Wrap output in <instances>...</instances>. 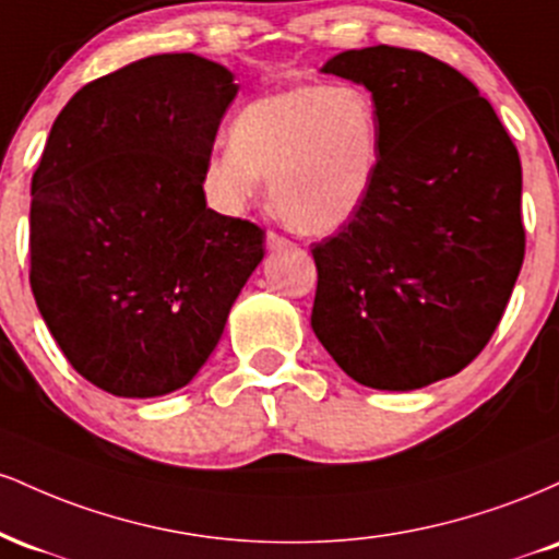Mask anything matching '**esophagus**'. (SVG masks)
Listing matches in <instances>:
<instances>
[{"instance_id":"1","label":"esophagus","mask_w":559,"mask_h":559,"mask_svg":"<svg viewBox=\"0 0 559 559\" xmlns=\"http://www.w3.org/2000/svg\"><path fill=\"white\" fill-rule=\"evenodd\" d=\"M265 243H267V249H281V247H292V239H286V236H281V234H275V230H271Z\"/></svg>"}]
</instances>
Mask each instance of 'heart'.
I'll list each match as a JSON object with an SVG mask.
<instances>
[{
	"label": "heart",
	"mask_w": 559,
	"mask_h": 559,
	"mask_svg": "<svg viewBox=\"0 0 559 559\" xmlns=\"http://www.w3.org/2000/svg\"><path fill=\"white\" fill-rule=\"evenodd\" d=\"M207 181L228 210H243L267 178L273 213L299 234L325 236L352 221L373 191L381 115L360 86H301L249 102Z\"/></svg>",
	"instance_id": "1"
}]
</instances>
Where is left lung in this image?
Segmentation results:
<instances>
[{
  "instance_id": "8db88e82",
  "label": "left lung",
  "mask_w": 559,
  "mask_h": 559,
  "mask_svg": "<svg viewBox=\"0 0 559 559\" xmlns=\"http://www.w3.org/2000/svg\"><path fill=\"white\" fill-rule=\"evenodd\" d=\"M323 73L373 94L381 157L360 213L312 243V331L362 386H428L476 360L504 316L525 258L521 157L478 88L431 55L378 44Z\"/></svg>"
}]
</instances>
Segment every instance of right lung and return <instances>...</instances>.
<instances>
[{"label": "right lung", "instance_id": "1", "mask_svg": "<svg viewBox=\"0 0 559 559\" xmlns=\"http://www.w3.org/2000/svg\"><path fill=\"white\" fill-rule=\"evenodd\" d=\"M230 70L191 52L102 75L57 115L31 181V292L57 346L115 396L186 386L265 254L204 176Z\"/></svg>", "mask_w": 559, "mask_h": 559}]
</instances>
